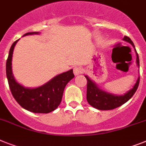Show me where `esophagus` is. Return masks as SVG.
<instances>
[{
  "label": "esophagus",
  "instance_id": "obj_1",
  "mask_svg": "<svg viewBox=\"0 0 146 146\" xmlns=\"http://www.w3.org/2000/svg\"><path fill=\"white\" fill-rule=\"evenodd\" d=\"M82 72H83V68H81L80 67L77 66V67H74V74L75 75H78V74H81Z\"/></svg>",
  "mask_w": 146,
  "mask_h": 146
}]
</instances>
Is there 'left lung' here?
<instances>
[{
	"label": "left lung",
	"instance_id": "left-lung-1",
	"mask_svg": "<svg viewBox=\"0 0 146 146\" xmlns=\"http://www.w3.org/2000/svg\"><path fill=\"white\" fill-rule=\"evenodd\" d=\"M123 40L125 42H129L132 44V46L134 48L136 55H137V64L139 68V56L135 49V46L133 44V42L128 36H124ZM85 78L87 80V90H86V99L88 103L90 105L101 110H113L116 108H119L122 104L131 99V97L134 95L137 91L138 86L139 84V77L137 79L135 85L133 87L127 92L124 95L117 96L114 94L109 93L104 90H101L97 84L95 82L92 81L87 75H85Z\"/></svg>",
	"mask_w": 146,
	"mask_h": 146
}]
</instances>
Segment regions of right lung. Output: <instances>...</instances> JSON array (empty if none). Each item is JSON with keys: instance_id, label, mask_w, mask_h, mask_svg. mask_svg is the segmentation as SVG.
I'll return each mask as SVG.
<instances>
[{"instance_id": "obj_1", "label": "right lung", "mask_w": 146, "mask_h": 146, "mask_svg": "<svg viewBox=\"0 0 146 146\" xmlns=\"http://www.w3.org/2000/svg\"><path fill=\"white\" fill-rule=\"evenodd\" d=\"M38 32L27 33L24 35L38 34ZM19 39L12 44L6 64V73L12 95L19 105L28 111L36 113H48L54 111L62 101L66 84L74 78L73 70L63 72L55 76L48 83L36 88H27L19 84L14 78L12 71V59L15 44Z\"/></svg>"}]
</instances>
